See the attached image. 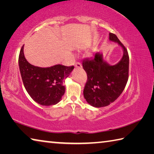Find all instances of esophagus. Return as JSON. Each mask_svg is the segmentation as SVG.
<instances>
[{"label":"esophagus","instance_id":"34e87169","mask_svg":"<svg viewBox=\"0 0 154 154\" xmlns=\"http://www.w3.org/2000/svg\"><path fill=\"white\" fill-rule=\"evenodd\" d=\"M82 64H81V63H79V62H77L76 64H75V68H82Z\"/></svg>","mask_w":154,"mask_h":154}]
</instances>
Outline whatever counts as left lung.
<instances>
[{
  "label": "left lung",
  "mask_w": 154,
  "mask_h": 154,
  "mask_svg": "<svg viewBox=\"0 0 154 154\" xmlns=\"http://www.w3.org/2000/svg\"><path fill=\"white\" fill-rule=\"evenodd\" d=\"M109 41L118 43L123 51V56L118 63L109 64L100 51L82 62L88 75L83 96L87 103L96 108L113 103L124 91L128 79L129 56L126 48L113 33H109Z\"/></svg>",
  "instance_id": "1"
}]
</instances>
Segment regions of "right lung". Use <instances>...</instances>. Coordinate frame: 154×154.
Wrapping results in <instances>:
<instances>
[{"label": "right lung", "mask_w": 154, "mask_h": 154, "mask_svg": "<svg viewBox=\"0 0 154 154\" xmlns=\"http://www.w3.org/2000/svg\"><path fill=\"white\" fill-rule=\"evenodd\" d=\"M18 63L26 90L36 103L43 106H51L61 100L65 92V79L73 70V66H34L25 58L24 45L20 52Z\"/></svg>", "instance_id": "right-lung-1"}]
</instances>
